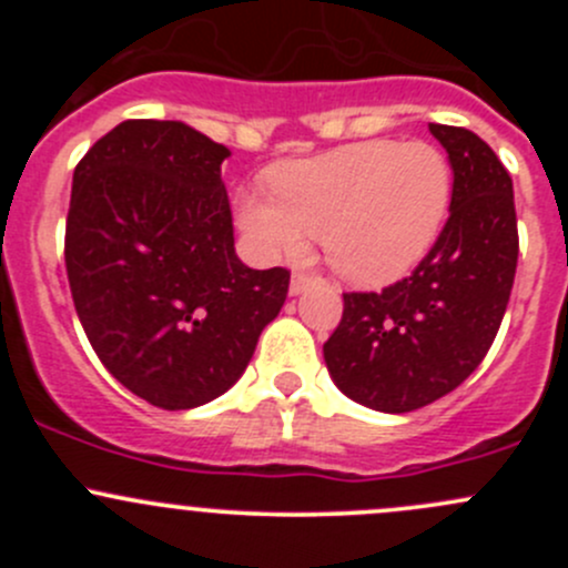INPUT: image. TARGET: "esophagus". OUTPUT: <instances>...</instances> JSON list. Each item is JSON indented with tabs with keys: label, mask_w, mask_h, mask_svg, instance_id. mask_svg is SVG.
Segmentation results:
<instances>
[{
	"label": "esophagus",
	"mask_w": 568,
	"mask_h": 568,
	"mask_svg": "<svg viewBox=\"0 0 568 568\" xmlns=\"http://www.w3.org/2000/svg\"><path fill=\"white\" fill-rule=\"evenodd\" d=\"M316 283V277L313 274H305V272H294V277H291V296H300L302 291H307L311 285Z\"/></svg>",
	"instance_id": "obj_1"
}]
</instances>
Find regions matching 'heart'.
<instances>
[{
    "label": "heart",
    "mask_w": 568,
    "mask_h": 568,
    "mask_svg": "<svg viewBox=\"0 0 568 568\" xmlns=\"http://www.w3.org/2000/svg\"><path fill=\"white\" fill-rule=\"evenodd\" d=\"M266 186L236 194L239 227L257 255H296L318 236L341 277L387 285L437 244L454 170L432 142L371 140L274 164Z\"/></svg>",
    "instance_id": "heart-1"
}]
</instances>
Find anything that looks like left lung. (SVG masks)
Here are the masks:
<instances>
[{
  "mask_svg": "<svg viewBox=\"0 0 568 568\" xmlns=\"http://www.w3.org/2000/svg\"><path fill=\"white\" fill-rule=\"evenodd\" d=\"M454 170L450 216L409 277L379 294H343L324 343L337 390L376 412L420 409L480 365L506 316L519 236L514 183L478 134L428 123Z\"/></svg>",
  "mask_w": 568,
  "mask_h": 568,
  "instance_id": "left-lung-1",
  "label": "left lung"
}]
</instances>
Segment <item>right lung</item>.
<instances>
[{"instance_id": "obj_1", "label": "right lung", "mask_w": 568, "mask_h": 568, "mask_svg": "<svg viewBox=\"0 0 568 568\" xmlns=\"http://www.w3.org/2000/svg\"><path fill=\"white\" fill-rule=\"evenodd\" d=\"M225 145L181 120H125L73 170L65 268L104 368L162 409L231 390L288 294L233 247Z\"/></svg>"}]
</instances>
